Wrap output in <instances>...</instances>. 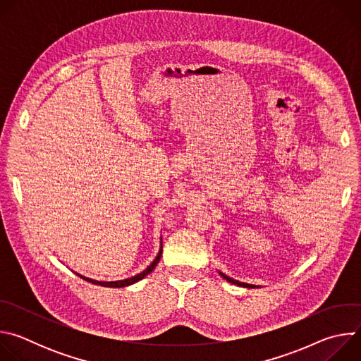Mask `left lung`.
Wrapping results in <instances>:
<instances>
[{
    "mask_svg": "<svg viewBox=\"0 0 361 361\" xmlns=\"http://www.w3.org/2000/svg\"><path fill=\"white\" fill-rule=\"evenodd\" d=\"M219 274L224 279V280H227L228 283H231V284H235V286H240V287H245V288H255V287H259V286H254V284H247V283H241V281H238V280H234V279H231V277H228V276H226V274H223L221 271H219Z\"/></svg>",
    "mask_w": 361,
    "mask_h": 361,
    "instance_id": "8db88e82",
    "label": "left lung"
}]
</instances>
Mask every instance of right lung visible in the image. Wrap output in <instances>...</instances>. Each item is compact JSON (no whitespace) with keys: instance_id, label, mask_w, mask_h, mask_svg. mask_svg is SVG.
<instances>
[{"instance_id":"1","label":"right lung","mask_w":361,"mask_h":361,"mask_svg":"<svg viewBox=\"0 0 361 361\" xmlns=\"http://www.w3.org/2000/svg\"><path fill=\"white\" fill-rule=\"evenodd\" d=\"M161 254H163V240H161V245H160L159 254H157L156 259L152 260V263H151L145 270H142L141 273H138L137 276L130 277V279H126V280H118V281H98V280H92V279H88V277H85V276H81V274H78V273H75V274H77L78 277L87 280L88 283H92V284H97V286H102V287H114V288L127 287V286H131V284H134V283L142 280L145 276H148L154 269H156V266L159 264V262H160V259H161Z\"/></svg>"}]
</instances>
